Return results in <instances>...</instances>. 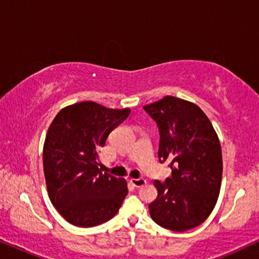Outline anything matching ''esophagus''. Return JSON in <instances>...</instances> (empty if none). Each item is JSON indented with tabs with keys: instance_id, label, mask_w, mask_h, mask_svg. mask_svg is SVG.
<instances>
[{
	"instance_id": "34e87169",
	"label": "esophagus",
	"mask_w": 259,
	"mask_h": 259,
	"mask_svg": "<svg viewBox=\"0 0 259 259\" xmlns=\"http://www.w3.org/2000/svg\"><path fill=\"white\" fill-rule=\"evenodd\" d=\"M130 182L134 187H141V186H144L145 184H146V180H145L144 178H138V179L131 178Z\"/></svg>"
}]
</instances>
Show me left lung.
Here are the masks:
<instances>
[{
    "label": "left lung",
    "mask_w": 259,
    "mask_h": 259,
    "mask_svg": "<svg viewBox=\"0 0 259 259\" xmlns=\"http://www.w3.org/2000/svg\"><path fill=\"white\" fill-rule=\"evenodd\" d=\"M157 122L158 157L169 161L172 176L154 180L157 199L148 205L153 221L172 231L197 228L215 206L222 185L223 159L218 136L206 114L193 102L176 97L144 106Z\"/></svg>",
    "instance_id": "left-lung-1"
}]
</instances>
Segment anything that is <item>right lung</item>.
<instances>
[{
	"label": "right lung",
	"instance_id": "1",
	"mask_svg": "<svg viewBox=\"0 0 259 259\" xmlns=\"http://www.w3.org/2000/svg\"><path fill=\"white\" fill-rule=\"evenodd\" d=\"M131 109L83 101L62 108L49 126L44 171L49 199L70 224L91 228L116 214L128 189L123 178L99 168V151Z\"/></svg>",
	"mask_w": 259,
	"mask_h": 259
}]
</instances>
